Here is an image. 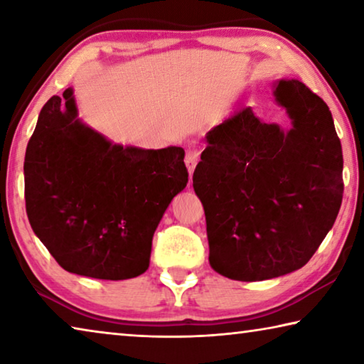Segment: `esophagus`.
<instances>
[{
  "mask_svg": "<svg viewBox=\"0 0 364 364\" xmlns=\"http://www.w3.org/2000/svg\"><path fill=\"white\" fill-rule=\"evenodd\" d=\"M197 162H199V152H197V151H188L186 152V157H184V164H186V167H188L189 176H193Z\"/></svg>",
  "mask_w": 364,
  "mask_h": 364,
  "instance_id": "1",
  "label": "esophagus"
}]
</instances>
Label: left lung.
Instances as JSON below:
<instances>
[{
    "mask_svg": "<svg viewBox=\"0 0 364 364\" xmlns=\"http://www.w3.org/2000/svg\"><path fill=\"white\" fill-rule=\"evenodd\" d=\"M274 100L291 128L245 107L205 134L193 176L204 205L208 262L234 281L278 278L306 264L342 204V146L329 107L299 80Z\"/></svg>",
    "mask_w": 364,
    "mask_h": 364,
    "instance_id": "left-lung-1",
    "label": "left lung"
}]
</instances>
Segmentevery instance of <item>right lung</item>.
Segmentation results:
<instances>
[{"label":"right lung","mask_w":364,"mask_h":364,"mask_svg":"<svg viewBox=\"0 0 364 364\" xmlns=\"http://www.w3.org/2000/svg\"><path fill=\"white\" fill-rule=\"evenodd\" d=\"M183 147L112 143L78 117L73 88L38 115L23 162L27 217L69 273L130 279L149 268L152 236L186 188Z\"/></svg>","instance_id":"obj_1"}]
</instances>
